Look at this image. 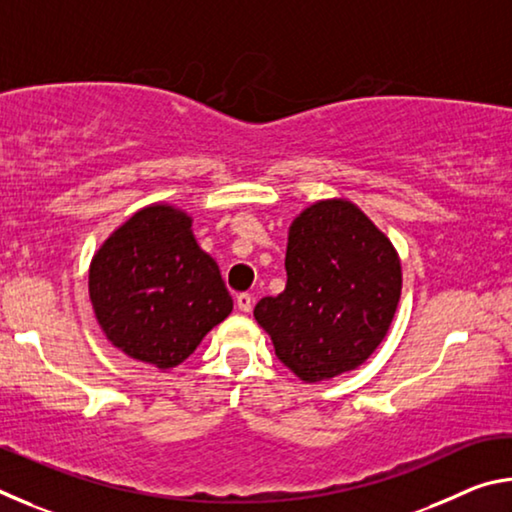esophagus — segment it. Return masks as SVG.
<instances>
[{
    "label": "esophagus",
    "mask_w": 512,
    "mask_h": 512,
    "mask_svg": "<svg viewBox=\"0 0 512 512\" xmlns=\"http://www.w3.org/2000/svg\"><path fill=\"white\" fill-rule=\"evenodd\" d=\"M253 302H255V298L250 296V293H239L237 296V307L244 311V314H248V311L253 309Z\"/></svg>",
    "instance_id": "esophagus-1"
}]
</instances>
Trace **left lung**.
Listing matches in <instances>:
<instances>
[{
  "label": "left lung",
  "mask_w": 512,
  "mask_h": 512,
  "mask_svg": "<svg viewBox=\"0 0 512 512\" xmlns=\"http://www.w3.org/2000/svg\"><path fill=\"white\" fill-rule=\"evenodd\" d=\"M287 287L257 302L277 359L305 384L359 368L384 341L402 293V264L352 201L325 198L293 219Z\"/></svg>",
  "instance_id": "left-lung-1"
}]
</instances>
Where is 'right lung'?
I'll return each instance as SVG.
<instances>
[{"mask_svg": "<svg viewBox=\"0 0 512 512\" xmlns=\"http://www.w3.org/2000/svg\"><path fill=\"white\" fill-rule=\"evenodd\" d=\"M88 289L106 339L160 370L180 366L232 311L219 266L196 244L192 216L167 203L142 207L103 241Z\"/></svg>", "mask_w": 512, "mask_h": 512, "instance_id": "obj_1", "label": "right lung"}]
</instances>
